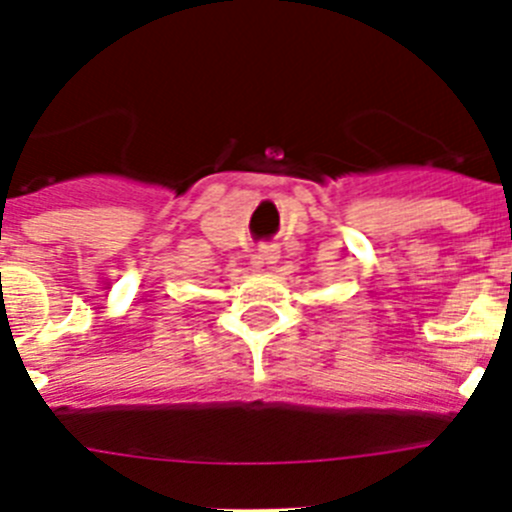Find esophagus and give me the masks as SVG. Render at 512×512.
I'll list each match as a JSON object with an SVG mask.
<instances>
[{
    "label": "esophagus",
    "mask_w": 512,
    "mask_h": 512,
    "mask_svg": "<svg viewBox=\"0 0 512 512\" xmlns=\"http://www.w3.org/2000/svg\"><path fill=\"white\" fill-rule=\"evenodd\" d=\"M259 259H261V264H277L279 251L274 246H264V248H259Z\"/></svg>",
    "instance_id": "1"
}]
</instances>
